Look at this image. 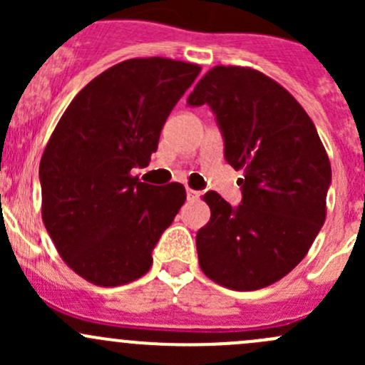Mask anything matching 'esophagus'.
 <instances>
[{
	"label": "esophagus",
	"instance_id": "1",
	"mask_svg": "<svg viewBox=\"0 0 365 365\" xmlns=\"http://www.w3.org/2000/svg\"><path fill=\"white\" fill-rule=\"evenodd\" d=\"M200 196H201V192H197V190H194V189H190V187H187V200H189V201H196Z\"/></svg>",
	"mask_w": 365,
	"mask_h": 365
}]
</instances>
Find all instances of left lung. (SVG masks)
I'll use <instances>...</instances> for the list:
<instances>
[{
	"label": "left lung",
	"mask_w": 365,
	"mask_h": 365,
	"mask_svg": "<svg viewBox=\"0 0 365 365\" xmlns=\"http://www.w3.org/2000/svg\"><path fill=\"white\" fill-rule=\"evenodd\" d=\"M187 102L213 109L227 164L244 173L237 208L213 190L203 196L212 215L196 235L201 270L235 292L267 288L304 259L325 222V146L297 98L259 70L217 65Z\"/></svg>",
	"instance_id": "1"
}]
</instances>
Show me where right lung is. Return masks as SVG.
<instances>
[{"instance_id": "obj_1", "label": "right lung", "mask_w": 365, "mask_h": 365, "mask_svg": "<svg viewBox=\"0 0 365 365\" xmlns=\"http://www.w3.org/2000/svg\"><path fill=\"white\" fill-rule=\"evenodd\" d=\"M196 63L132 58L73 97L40 160L42 220L61 259L95 286L128 284L185 203L182 183L150 185L146 168L176 102L200 76Z\"/></svg>"}]
</instances>
